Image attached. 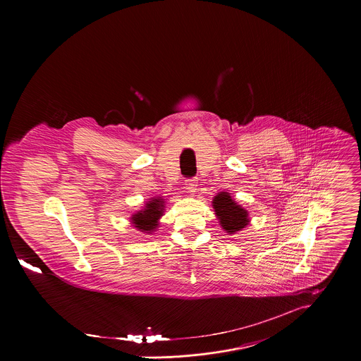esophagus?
Segmentation results:
<instances>
[{
	"instance_id": "1",
	"label": "esophagus",
	"mask_w": 361,
	"mask_h": 361,
	"mask_svg": "<svg viewBox=\"0 0 361 361\" xmlns=\"http://www.w3.org/2000/svg\"><path fill=\"white\" fill-rule=\"evenodd\" d=\"M196 186H197V180L196 179H188L185 182V189L189 195H195L196 193Z\"/></svg>"
}]
</instances>
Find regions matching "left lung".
Masks as SVG:
<instances>
[{
  "mask_svg": "<svg viewBox=\"0 0 361 361\" xmlns=\"http://www.w3.org/2000/svg\"><path fill=\"white\" fill-rule=\"evenodd\" d=\"M212 208L216 214L219 225L228 235L242 231L250 222L247 209L235 203V200L226 192H221L212 199Z\"/></svg>",
  "mask_w": 361,
  "mask_h": 361,
  "instance_id": "left-lung-1",
  "label": "left lung"
}]
</instances>
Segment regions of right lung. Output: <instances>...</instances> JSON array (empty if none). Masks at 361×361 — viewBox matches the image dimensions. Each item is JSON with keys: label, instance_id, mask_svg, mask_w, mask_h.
Returning a JSON list of instances; mask_svg holds the SVG:
<instances>
[{"label": "right lung", "instance_id": "right-lung-1", "mask_svg": "<svg viewBox=\"0 0 361 361\" xmlns=\"http://www.w3.org/2000/svg\"><path fill=\"white\" fill-rule=\"evenodd\" d=\"M164 199L162 197H153L150 199L143 209L137 211L132 215L130 222L136 229L145 233H153L159 225V218L164 214Z\"/></svg>", "mask_w": 361, "mask_h": 361}]
</instances>
